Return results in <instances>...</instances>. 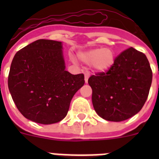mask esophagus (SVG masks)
Returning <instances> with one entry per match:
<instances>
[{"label":"esophagus","mask_w":159,"mask_h":159,"mask_svg":"<svg viewBox=\"0 0 159 159\" xmlns=\"http://www.w3.org/2000/svg\"><path fill=\"white\" fill-rule=\"evenodd\" d=\"M89 77H90V73L89 72H86L85 74H84V80H85V83H86V84L88 83Z\"/></svg>","instance_id":"esophagus-1"}]
</instances>
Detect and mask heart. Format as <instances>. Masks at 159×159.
Masks as SVG:
<instances>
[{
	"label": "heart",
	"mask_w": 159,
	"mask_h": 159,
	"mask_svg": "<svg viewBox=\"0 0 159 159\" xmlns=\"http://www.w3.org/2000/svg\"><path fill=\"white\" fill-rule=\"evenodd\" d=\"M80 60L85 64H91L95 71L102 72L113 66L116 55L111 48H98L81 52L78 55Z\"/></svg>",
	"instance_id": "b5f03b06"
}]
</instances>
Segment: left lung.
<instances>
[{"instance_id": "obj_1", "label": "left lung", "mask_w": 159, "mask_h": 159, "mask_svg": "<svg viewBox=\"0 0 159 159\" xmlns=\"http://www.w3.org/2000/svg\"><path fill=\"white\" fill-rule=\"evenodd\" d=\"M151 82L152 71L146 55L129 48L115 59L107 71L88 79L95 112L107 121L128 119L143 108Z\"/></svg>"}]
</instances>
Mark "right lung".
<instances>
[{
	"mask_svg": "<svg viewBox=\"0 0 159 159\" xmlns=\"http://www.w3.org/2000/svg\"><path fill=\"white\" fill-rule=\"evenodd\" d=\"M62 42L37 40L14 56L8 86L12 100L26 119L52 124L67 116L72 97L84 86V74L65 70Z\"/></svg>",
	"mask_w": 159,
	"mask_h": 159,
	"instance_id": "1",
	"label": "right lung"
}]
</instances>
